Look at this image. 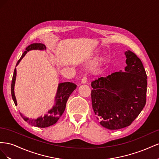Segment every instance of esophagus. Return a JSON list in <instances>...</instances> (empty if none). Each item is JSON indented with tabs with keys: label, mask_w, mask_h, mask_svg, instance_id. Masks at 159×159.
I'll list each match as a JSON object with an SVG mask.
<instances>
[{
	"label": "esophagus",
	"mask_w": 159,
	"mask_h": 159,
	"mask_svg": "<svg viewBox=\"0 0 159 159\" xmlns=\"http://www.w3.org/2000/svg\"><path fill=\"white\" fill-rule=\"evenodd\" d=\"M86 82H87V77H84L82 80H81V83L85 84Z\"/></svg>",
	"instance_id": "34e87169"
}]
</instances>
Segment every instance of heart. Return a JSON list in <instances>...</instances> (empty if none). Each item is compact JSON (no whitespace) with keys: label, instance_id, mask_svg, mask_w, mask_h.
<instances>
[{"label":"heart","instance_id":"1","mask_svg":"<svg viewBox=\"0 0 159 159\" xmlns=\"http://www.w3.org/2000/svg\"><path fill=\"white\" fill-rule=\"evenodd\" d=\"M103 63V60L102 58H100V59L98 60L97 61L95 62V63H94V66H95V67L99 66L102 65Z\"/></svg>","mask_w":159,"mask_h":159}]
</instances>
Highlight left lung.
I'll return each instance as SVG.
<instances>
[{
    "mask_svg": "<svg viewBox=\"0 0 159 159\" xmlns=\"http://www.w3.org/2000/svg\"><path fill=\"white\" fill-rule=\"evenodd\" d=\"M125 71L101 77L91 82V102L100 125L110 130L129 126L146 103L147 76L135 54L125 52Z\"/></svg>",
    "mask_w": 159,
    "mask_h": 159,
    "instance_id": "1",
    "label": "left lung"
}]
</instances>
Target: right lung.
I'll return each mask as SVG.
<instances>
[{"label": "right lung", "mask_w": 159, "mask_h": 159, "mask_svg": "<svg viewBox=\"0 0 159 159\" xmlns=\"http://www.w3.org/2000/svg\"><path fill=\"white\" fill-rule=\"evenodd\" d=\"M46 47L44 44H41V43H34L28 46L26 48V51L24 52L22 56L20 59L18 60L16 66L19 64V62L22 59V57L26 55L27 52L32 50H46ZM16 77V69H14V74L12 76V84H11V94L12 98L14 102V104L16 106L17 102L16 99L15 98V95H14V84H15ZM77 85L72 83V82H64L61 83L58 85V88H57V91L55 98L56 103L54 104L53 107L50 109L48 112V114L45 115L44 117H38L36 119L31 120L30 119H28L25 116L20 113L21 117L23 118L25 121L28 122L29 124L32 125L33 126H36L41 128H45L50 127L52 125L55 124L57 120L60 119V117L61 116V115L63 114L64 111L66 109V105L67 101H68L70 95L71 94V93L75 89Z\"/></svg>", "instance_id": "obj_1"}]
</instances>
